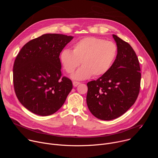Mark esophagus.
Wrapping results in <instances>:
<instances>
[{
	"label": "esophagus",
	"mask_w": 158,
	"mask_h": 158,
	"mask_svg": "<svg viewBox=\"0 0 158 158\" xmlns=\"http://www.w3.org/2000/svg\"><path fill=\"white\" fill-rule=\"evenodd\" d=\"M81 83L80 82H77V81H74L73 82V85L74 86V87H77L78 85H79Z\"/></svg>",
	"instance_id": "1"
}]
</instances>
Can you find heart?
<instances>
[{"label": "heart", "instance_id": "1", "mask_svg": "<svg viewBox=\"0 0 158 158\" xmlns=\"http://www.w3.org/2000/svg\"><path fill=\"white\" fill-rule=\"evenodd\" d=\"M116 52V46L112 42L88 37L75 43L72 51L63 50L60 60L68 73H72L81 62L82 66L71 75V78L84 80L92 75L98 77L106 74L113 63Z\"/></svg>", "mask_w": 158, "mask_h": 158}]
</instances>
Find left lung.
<instances>
[{"label": "left lung", "instance_id": "obj_1", "mask_svg": "<svg viewBox=\"0 0 158 158\" xmlns=\"http://www.w3.org/2000/svg\"><path fill=\"white\" fill-rule=\"evenodd\" d=\"M118 49L114 62L96 81L87 84L86 97L90 112L97 118H118L134 104L140 89L141 74L138 58L130 45L112 34Z\"/></svg>", "mask_w": 158, "mask_h": 158}]
</instances>
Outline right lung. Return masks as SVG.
Segmentation results:
<instances>
[{
    "label": "right lung",
    "instance_id": "1",
    "mask_svg": "<svg viewBox=\"0 0 158 158\" xmlns=\"http://www.w3.org/2000/svg\"><path fill=\"white\" fill-rule=\"evenodd\" d=\"M73 36L46 34L26 44L13 67L15 93L27 109L49 116L64 104L73 89L72 81L61 74L59 55Z\"/></svg>",
    "mask_w": 158,
    "mask_h": 158
}]
</instances>
